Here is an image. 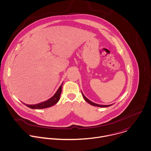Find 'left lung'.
Listing matches in <instances>:
<instances>
[{"label": "left lung", "instance_id": "obj_1", "mask_svg": "<svg viewBox=\"0 0 151 151\" xmlns=\"http://www.w3.org/2000/svg\"><path fill=\"white\" fill-rule=\"evenodd\" d=\"M82 96H83V97L84 99H85V100L88 103H89V104H91V105H93V106H98V107H108V106H110L112 105H98V104H95V103H93V102H91V101L90 100H89L88 98H86L85 96V95L83 94V93H82Z\"/></svg>", "mask_w": 151, "mask_h": 151}]
</instances>
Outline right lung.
Instances as JSON below:
<instances>
[{
	"label": "right lung",
	"mask_w": 151,
	"mask_h": 151,
	"mask_svg": "<svg viewBox=\"0 0 151 151\" xmlns=\"http://www.w3.org/2000/svg\"><path fill=\"white\" fill-rule=\"evenodd\" d=\"M62 83L60 85V86L58 90L56 92V93L49 99H48L46 101L41 102L40 104H36V105H27L24 104L26 106L31 108V109H44L46 108L50 107L54 105H55L59 100L60 99V96L62 92Z\"/></svg>",
	"instance_id": "obj_1"
}]
</instances>
